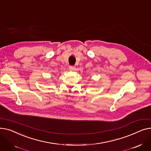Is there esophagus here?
I'll list each match as a JSON object with an SVG mask.
<instances>
[{"instance_id":"1","label":"esophagus","mask_w":151,"mask_h":151,"mask_svg":"<svg viewBox=\"0 0 151 151\" xmlns=\"http://www.w3.org/2000/svg\"><path fill=\"white\" fill-rule=\"evenodd\" d=\"M69 70H70V71H74L75 70V67H74V66H69Z\"/></svg>"}]
</instances>
